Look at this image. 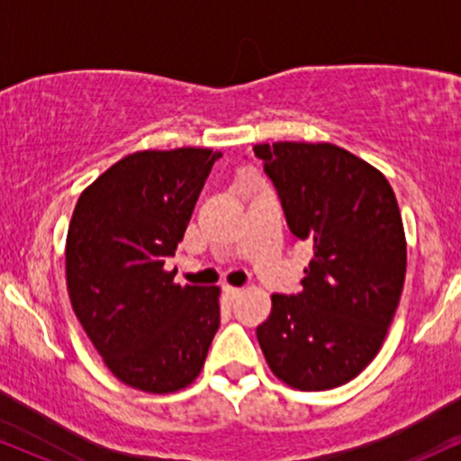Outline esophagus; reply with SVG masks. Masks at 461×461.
Listing matches in <instances>:
<instances>
[{
  "instance_id": "1",
  "label": "esophagus",
  "mask_w": 461,
  "mask_h": 461,
  "mask_svg": "<svg viewBox=\"0 0 461 461\" xmlns=\"http://www.w3.org/2000/svg\"><path fill=\"white\" fill-rule=\"evenodd\" d=\"M223 293L227 294V299H236L238 294L242 293V288H236V285H223Z\"/></svg>"
}]
</instances>
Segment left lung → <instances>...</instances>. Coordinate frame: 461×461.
Masks as SVG:
<instances>
[{
    "label": "left lung",
    "instance_id": "8db88e82",
    "mask_svg": "<svg viewBox=\"0 0 461 461\" xmlns=\"http://www.w3.org/2000/svg\"><path fill=\"white\" fill-rule=\"evenodd\" d=\"M253 153L293 236L314 251L303 290L273 294L258 342L282 382L336 388L377 356L399 305L407 251L394 190L331 142H267Z\"/></svg>",
    "mask_w": 461,
    "mask_h": 461
}]
</instances>
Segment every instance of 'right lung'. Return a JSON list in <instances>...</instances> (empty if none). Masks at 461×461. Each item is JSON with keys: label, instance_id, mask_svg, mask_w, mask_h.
I'll return each mask as SVG.
<instances>
[{"label": "right lung", "instance_id": "right-lung-1", "mask_svg": "<svg viewBox=\"0 0 461 461\" xmlns=\"http://www.w3.org/2000/svg\"><path fill=\"white\" fill-rule=\"evenodd\" d=\"M212 149L139 151L79 194L67 236L76 316L114 377L145 393L194 382L221 322L216 285L173 284L164 271L184 240Z\"/></svg>", "mask_w": 461, "mask_h": 461}]
</instances>
